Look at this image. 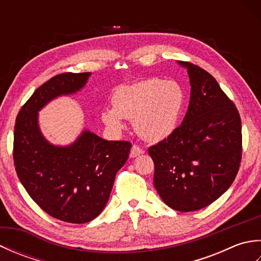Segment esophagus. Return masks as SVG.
<instances>
[{"label":"esophagus","instance_id":"34e87169","mask_svg":"<svg viewBox=\"0 0 261 261\" xmlns=\"http://www.w3.org/2000/svg\"><path fill=\"white\" fill-rule=\"evenodd\" d=\"M143 152H145V151H143L142 148H140L139 146H137V145H134V146H132V148H131L130 157H131V158H135V157L139 156V154H141V153H143Z\"/></svg>","mask_w":261,"mask_h":261}]
</instances>
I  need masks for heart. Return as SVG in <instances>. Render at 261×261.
<instances>
[{
    "instance_id": "b5f03b06",
    "label": "heart",
    "mask_w": 261,
    "mask_h": 261,
    "mask_svg": "<svg viewBox=\"0 0 261 261\" xmlns=\"http://www.w3.org/2000/svg\"><path fill=\"white\" fill-rule=\"evenodd\" d=\"M182 105L184 93L176 82L146 80L120 86L112 96V109L102 111V120L113 130L123 127L122 119L132 120L142 139L156 142L175 131Z\"/></svg>"
}]
</instances>
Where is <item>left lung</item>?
Here are the masks:
<instances>
[{
  "label": "left lung",
  "mask_w": 261,
  "mask_h": 261,
  "mask_svg": "<svg viewBox=\"0 0 261 261\" xmlns=\"http://www.w3.org/2000/svg\"><path fill=\"white\" fill-rule=\"evenodd\" d=\"M191 98L181 124L148 149L153 185L173 210L212 204L233 182L242 156L241 119L234 103L206 70L188 62Z\"/></svg>",
  "instance_id": "left-lung-1"
}]
</instances>
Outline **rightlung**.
Instances as JSON below:
<instances>
[{
    "label": "right lung",
    "mask_w": 261,
    "mask_h": 261,
    "mask_svg": "<svg viewBox=\"0 0 261 261\" xmlns=\"http://www.w3.org/2000/svg\"><path fill=\"white\" fill-rule=\"evenodd\" d=\"M90 76H54L24 103L14 126L13 160L21 184L47 214L77 224L90 222L102 212L132 145L104 140L85 130L73 145L54 146L39 129L38 111L55 97L80 91Z\"/></svg>",
    "instance_id": "obj_1"
}]
</instances>
